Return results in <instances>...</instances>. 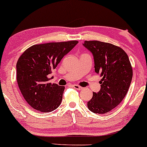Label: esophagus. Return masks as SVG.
Returning a JSON list of instances; mask_svg holds the SVG:
<instances>
[{
  "instance_id": "esophagus-1",
  "label": "esophagus",
  "mask_w": 147,
  "mask_h": 147,
  "mask_svg": "<svg viewBox=\"0 0 147 147\" xmlns=\"http://www.w3.org/2000/svg\"><path fill=\"white\" fill-rule=\"evenodd\" d=\"M73 87L77 90H82L83 89V87L79 86V85H73Z\"/></svg>"
}]
</instances>
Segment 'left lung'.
Returning a JSON list of instances; mask_svg holds the SVG:
<instances>
[{"mask_svg":"<svg viewBox=\"0 0 147 147\" xmlns=\"http://www.w3.org/2000/svg\"><path fill=\"white\" fill-rule=\"evenodd\" d=\"M83 45L92 53L95 72L102 77L100 91L93 92L87 107L94 113L105 114L125 98L132 79V68L127 53L119 47L98 40H85Z\"/></svg>","mask_w":147,"mask_h":147,"instance_id":"obj_1","label":"left lung"}]
</instances>
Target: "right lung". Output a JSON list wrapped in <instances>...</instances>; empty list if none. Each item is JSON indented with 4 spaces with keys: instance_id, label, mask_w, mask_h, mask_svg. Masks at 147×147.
<instances>
[{
    "instance_id": "obj_1",
    "label": "right lung",
    "mask_w": 147,
    "mask_h": 147,
    "mask_svg": "<svg viewBox=\"0 0 147 147\" xmlns=\"http://www.w3.org/2000/svg\"><path fill=\"white\" fill-rule=\"evenodd\" d=\"M77 40L34 45L22 53L17 62V81L27 103L35 110L47 113L60 105L64 86L51 84L48 78Z\"/></svg>"
}]
</instances>
